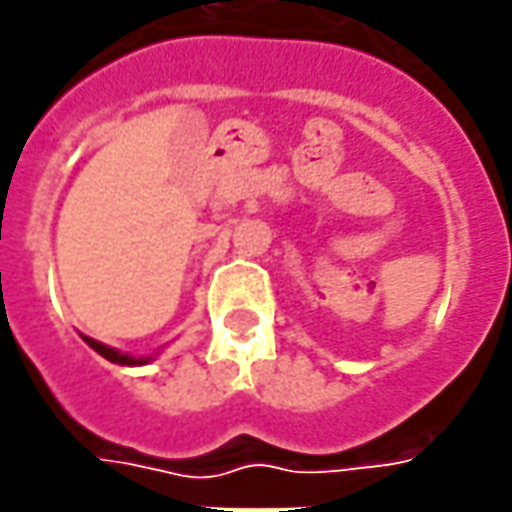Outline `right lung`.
Here are the masks:
<instances>
[{
    "mask_svg": "<svg viewBox=\"0 0 512 512\" xmlns=\"http://www.w3.org/2000/svg\"><path fill=\"white\" fill-rule=\"evenodd\" d=\"M84 341H87V346H92L101 358L112 360V363H120V366H146V363H152L154 355H146V358H135V355H129V352H120V349H112V346L101 344V341H95V338H87L84 335Z\"/></svg>",
    "mask_w": 512,
    "mask_h": 512,
    "instance_id": "right-lung-1",
    "label": "right lung"
}]
</instances>
